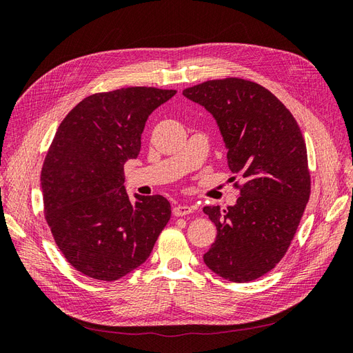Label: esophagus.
I'll return each instance as SVG.
<instances>
[{
    "instance_id": "obj_1",
    "label": "esophagus",
    "mask_w": 353,
    "mask_h": 353,
    "mask_svg": "<svg viewBox=\"0 0 353 353\" xmlns=\"http://www.w3.org/2000/svg\"><path fill=\"white\" fill-rule=\"evenodd\" d=\"M193 210H194V208H193V206H187V205H178V206H175V208H174L172 213H174V216L179 218V216H185V215H190V213L193 212Z\"/></svg>"
}]
</instances>
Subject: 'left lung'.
Segmentation results:
<instances>
[{
  "instance_id": "1",
  "label": "left lung",
  "mask_w": 353,
  "mask_h": 353,
  "mask_svg": "<svg viewBox=\"0 0 353 353\" xmlns=\"http://www.w3.org/2000/svg\"><path fill=\"white\" fill-rule=\"evenodd\" d=\"M183 94L216 119L240 193L236 206L203 208L218 232L203 259L228 281L258 280L284 258L311 196L301 128L270 90L248 79H212Z\"/></svg>"
}]
</instances>
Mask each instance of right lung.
<instances>
[{
    "instance_id": "right-lung-1",
    "label": "right lung",
    "mask_w": 353,
    "mask_h": 353,
    "mask_svg": "<svg viewBox=\"0 0 353 353\" xmlns=\"http://www.w3.org/2000/svg\"><path fill=\"white\" fill-rule=\"evenodd\" d=\"M175 90L130 87L85 97L66 114L41 170L44 216L81 274L119 280L150 256L170 219L162 196L131 201L123 165L141 148L147 117Z\"/></svg>"
}]
</instances>
